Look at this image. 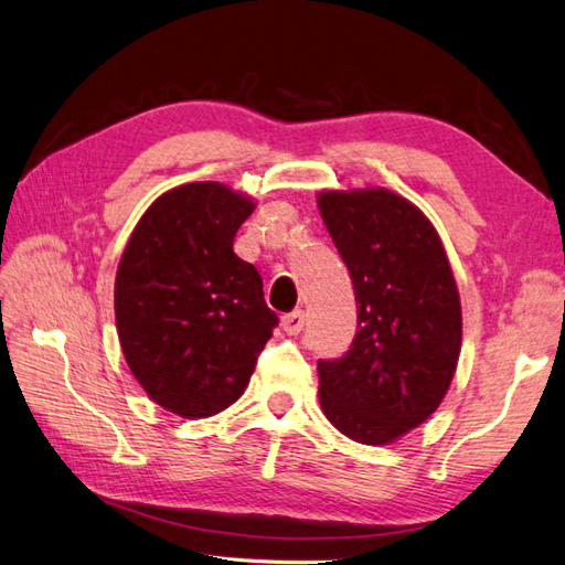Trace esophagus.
Wrapping results in <instances>:
<instances>
[{
  "instance_id": "obj_1",
  "label": "esophagus",
  "mask_w": 565,
  "mask_h": 565,
  "mask_svg": "<svg viewBox=\"0 0 565 565\" xmlns=\"http://www.w3.org/2000/svg\"><path fill=\"white\" fill-rule=\"evenodd\" d=\"M302 324H306V315H302L300 310H296V312H291V315H284V317H281V329L286 331V334H291V337L300 334Z\"/></svg>"
}]
</instances>
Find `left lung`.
<instances>
[{"label": "left lung", "instance_id": "left-lung-1", "mask_svg": "<svg viewBox=\"0 0 565 565\" xmlns=\"http://www.w3.org/2000/svg\"><path fill=\"white\" fill-rule=\"evenodd\" d=\"M317 207L358 302L351 351L317 365L320 406L349 439L394 444L454 382L462 341L454 271L425 212L394 191H322Z\"/></svg>", "mask_w": 565, "mask_h": 565}]
</instances>
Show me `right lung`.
<instances>
[{
  "label": "right lung",
  "mask_w": 565,
  "mask_h": 565,
  "mask_svg": "<svg viewBox=\"0 0 565 565\" xmlns=\"http://www.w3.org/2000/svg\"><path fill=\"white\" fill-rule=\"evenodd\" d=\"M257 202L216 181L159 195L128 238L114 281L119 343L157 406L198 420L236 403L277 327L263 277L234 253Z\"/></svg>",
  "instance_id": "obj_1"
}]
</instances>
